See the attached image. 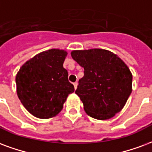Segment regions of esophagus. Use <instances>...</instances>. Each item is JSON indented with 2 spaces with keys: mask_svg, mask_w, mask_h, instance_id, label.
<instances>
[{
  "mask_svg": "<svg viewBox=\"0 0 152 152\" xmlns=\"http://www.w3.org/2000/svg\"><path fill=\"white\" fill-rule=\"evenodd\" d=\"M77 82H75V83H73V85H74V88H75V89H76V88H77Z\"/></svg>",
  "mask_w": 152,
  "mask_h": 152,
  "instance_id": "34e87169",
  "label": "esophagus"
}]
</instances>
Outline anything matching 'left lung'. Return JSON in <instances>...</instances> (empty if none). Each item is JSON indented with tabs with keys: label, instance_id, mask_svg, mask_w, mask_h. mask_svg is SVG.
<instances>
[{
	"label": "left lung",
	"instance_id": "left-lung-1",
	"mask_svg": "<svg viewBox=\"0 0 152 152\" xmlns=\"http://www.w3.org/2000/svg\"><path fill=\"white\" fill-rule=\"evenodd\" d=\"M72 59L84 67L76 93L88 116L99 120L122 110L132 92V74L116 54L104 49L72 50Z\"/></svg>",
	"mask_w": 152,
	"mask_h": 152
}]
</instances>
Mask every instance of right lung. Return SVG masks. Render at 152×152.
<instances>
[{"mask_svg": "<svg viewBox=\"0 0 152 152\" xmlns=\"http://www.w3.org/2000/svg\"><path fill=\"white\" fill-rule=\"evenodd\" d=\"M67 52L50 49L25 63L17 73V93L33 116L48 119L62 110L67 96L74 92L63 64Z\"/></svg>", "mask_w": 152, "mask_h": 152, "instance_id": "obj_1", "label": "right lung"}]
</instances>
